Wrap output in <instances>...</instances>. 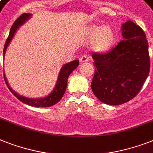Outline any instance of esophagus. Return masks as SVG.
Listing matches in <instances>:
<instances>
[{
	"mask_svg": "<svg viewBox=\"0 0 153 153\" xmlns=\"http://www.w3.org/2000/svg\"><path fill=\"white\" fill-rule=\"evenodd\" d=\"M79 60H80L81 63H85V62L89 61V57H88L87 56H85V55L82 56L80 57Z\"/></svg>",
	"mask_w": 153,
	"mask_h": 153,
	"instance_id": "esophagus-1",
	"label": "esophagus"
}]
</instances>
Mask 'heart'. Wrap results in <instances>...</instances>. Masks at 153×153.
<instances>
[{
    "instance_id": "1",
    "label": "heart",
    "mask_w": 153,
    "mask_h": 153,
    "mask_svg": "<svg viewBox=\"0 0 153 153\" xmlns=\"http://www.w3.org/2000/svg\"><path fill=\"white\" fill-rule=\"evenodd\" d=\"M85 37L90 42V47L96 53H105L111 49L116 42V33L110 26L90 24L85 28Z\"/></svg>"
}]
</instances>
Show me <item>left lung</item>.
I'll return each instance as SVG.
<instances>
[{
    "label": "left lung",
    "instance_id": "left-lung-1",
    "mask_svg": "<svg viewBox=\"0 0 153 153\" xmlns=\"http://www.w3.org/2000/svg\"><path fill=\"white\" fill-rule=\"evenodd\" d=\"M122 35L123 40L109 53L92 55L96 66L92 91L106 105L132 100L149 74V45L143 30L129 20L122 26Z\"/></svg>",
    "mask_w": 153,
    "mask_h": 153
}]
</instances>
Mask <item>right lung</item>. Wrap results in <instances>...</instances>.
I'll list each match as a JSON object with an SVG mask.
<instances>
[{
    "label": "right lung",
    "mask_w": 153,
    "mask_h": 153,
    "mask_svg": "<svg viewBox=\"0 0 153 153\" xmlns=\"http://www.w3.org/2000/svg\"><path fill=\"white\" fill-rule=\"evenodd\" d=\"M31 15L28 14V13H24L21 16H19L13 23L12 27H11L10 30L9 35H8L7 40H6L5 45L4 47V56L5 54L6 49L8 48V45H9L10 42L12 41V38L14 37L15 33H16V30L19 27L22 26L26 21L30 19ZM79 61L78 59L73 60V61L68 63V64H64L62 67L61 70L59 71V76H58V79H57L56 84L53 90V92L50 94H48V96L45 97L43 98H27L23 96H21L19 94H18L16 92H15L12 88L10 87L9 84H8V81L6 79L5 74H4V81L8 88L9 90L12 92V94H14V96L17 97L19 100L22 101V102L25 103L28 105L33 107H37V108H45V107H50L53 105H56V103H58L59 100H61V98L64 96V93L67 89V85H68V79L71 73L73 71L79 66Z\"/></svg>",
    "instance_id": "right-lung-1"
}]
</instances>
